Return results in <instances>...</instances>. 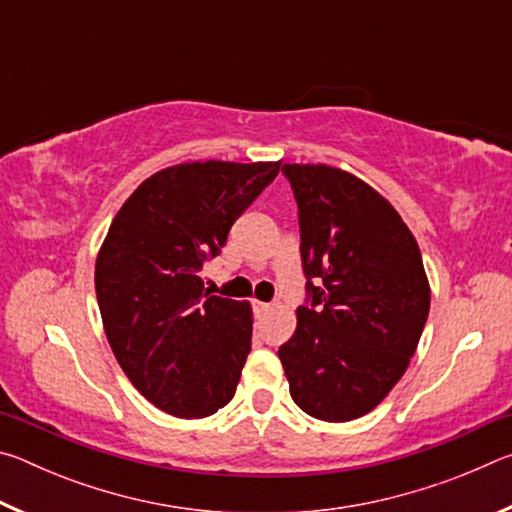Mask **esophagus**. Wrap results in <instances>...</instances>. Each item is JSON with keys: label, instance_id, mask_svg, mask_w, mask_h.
<instances>
[{"label": "esophagus", "instance_id": "1", "mask_svg": "<svg viewBox=\"0 0 512 512\" xmlns=\"http://www.w3.org/2000/svg\"><path fill=\"white\" fill-rule=\"evenodd\" d=\"M253 307L257 314H266V311H271V302H262V300H253Z\"/></svg>", "mask_w": 512, "mask_h": 512}]
</instances>
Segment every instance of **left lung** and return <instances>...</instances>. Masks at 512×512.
Wrapping results in <instances>:
<instances>
[{
    "instance_id": "1",
    "label": "left lung",
    "mask_w": 512,
    "mask_h": 512,
    "mask_svg": "<svg viewBox=\"0 0 512 512\" xmlns=\"http://www.w3.org/2000/svg\"><path fill=\"white\" fill-rule=\"evenodd\" d=\"M298 203L307 305L277 357L311 418L370 413L409 368L431 289L418 241L384 196L327 164H284Z\"/></svg>"
}]
</instances>
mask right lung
Instances as JSON below:
<instances>
[{"label": "right lung", "mask_w": 512, "mask_h": 512, "mask_svg": "<svg viewBox=\"0 0 512 512\" xmlns=\"http://www.w3.org/2000/svg\"><path fill=\"white\" fill-rule=\"evenodd\" d=\"M282 162H185L121 205L97 255L108 343L146 400L176 418L223 409L250 352L253 309L212 296L201 271Z\"/></svg>", "instance_id": "add662e5"}]
</instances>
